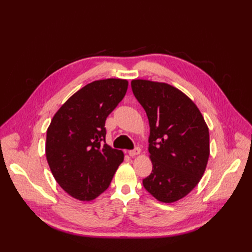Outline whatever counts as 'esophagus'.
I'll return each mask as SVG.
<instances>
[{"instance_id": "34e87169", "label": "esophagus", "mask_w": 252, "mask_h": 252, "mask_svg": "<svg viewBox=\"0 0 252 252\" xmlns=\"http://www.w3.org/2000/svg\"><path fill=\"white\" fill-rule=\"evenodd\" d=\"M140 152H141V149H140L139 147H135V148L132 149V150H129V151H128V155L130 156V157H134V156L140 155Z\"/></svg>"}]
</instances>
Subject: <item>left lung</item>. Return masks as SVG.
Listing matches in <instances>:
<instances>
[{"instance_id": "1", "label": "left lung", "mask_w": 252, "mask_h": 252, "mask_svg": "<svg viewBox=\"0 0 252 252\" xmlns=\"http://www.w3.org/2000/svg\"><path fill=\"white\" fill-rule=\"evenodd\" d=\"M149 121L150 175L145 189L163 203L186 196L199 184L209 158V130L196 105L169 84L132 80Z\"/></svg>"}]
</instances>
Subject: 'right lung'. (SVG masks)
<instances>
[{
    "label": "right lung",
    "mask_w": 252,
    "mask_h": 252,
    "mask_svg": "<svg viewBox=\"0 0 252 252\" xmlns=\"http://www.w3.org/2000/svg\"><path fill=\"white\" fill-rule=\"evenodd\" d=\"M127 88V80L122 79L91 82L51 120L45 147L47 162L58 184L74 199L94 200L109 187L123 162V151L105 142V122Z\"/></svg>",
    "instance_id": "right-lung-1"
}]
</instances>
